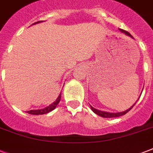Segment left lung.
Listing matches in <instances>:
<instances>
[{
	"mask_svg": "<svg viewBox=\"0 0 153 153\" xmlns=\"http://www.w3.org/2000/svg\"><path fill=\"white\" fill-rule=\"evenodd\" d=\"M119 30H120V32H121L122 33H125L126 36H128L131 37L132 39H133V37L132 36V35H131L130 33H128V32H126V31H125V30L123 29H121V28H119ZM141 93H142V92H141ZM140 95H141V94H140ZM139 98H140V97H139ZM139 98H138V99H139ZM137 102H136L135 103H134V104H133L130 108H129V109H128L127 110H125V111L123 112H118V113H109V112L102 111V110H99V109H95V108H94L93 106H91V105H90V106H91V109H92V111H93L94 113H95L97 115H99V116L102 117H117L122 116V115H125L126 114H127V113H128V112L129 111V110H130L133 106H134V105L137 102Z\"/></svg>",
	"mask_w": 153,
	"mask_h": 153,
	"instance_id": "left-lung-1",
	"label": "left lung"
}]
</instances>
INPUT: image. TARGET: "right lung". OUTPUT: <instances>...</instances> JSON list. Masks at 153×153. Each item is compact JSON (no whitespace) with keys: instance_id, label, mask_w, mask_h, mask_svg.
Wrapping results in <instances>:
<instances>
[{"instance_id":"add662e5","label":"right lung","mask_w":153,"mask_h":153,"mask_svg":"<svg viewBox=\"0 0 153 153\" xmlns=\"http://www.w3.org/2000/svg\"><path fill=\"white\" fill-rule=\"evenodd\" d=\"M40 22H43V21H38V22L34 23L33 25L39 24V23ZM60 99H61V93H60V94L57 98V99L53 102V103H51L50 105H48V106H47L45 107V108H44V109H32V110L27 111V113H28V114H34V115H41V114H48V113L52 111V110H54V109L56 108L57 105L59 104V102H60Z\"/></svg>"}]
</instances>
